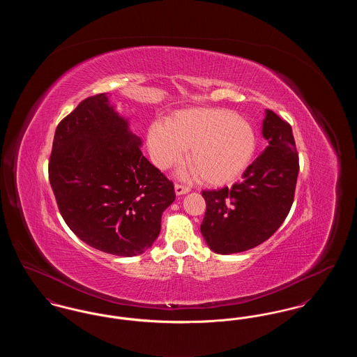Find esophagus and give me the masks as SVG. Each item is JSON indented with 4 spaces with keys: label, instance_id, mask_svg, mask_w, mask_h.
Here are the masks:
<instances>
[{
    "label": "esophagus",
    "instance_id": "esophagus-1",
    "mask_svg": "<svg viewBox=\"0 0 357 357\" xmlns=\"http://www.w3.org/2000/svg\"><path fill=\"white\" fill-rule=\"evenodd\" d=\"M190 191V187L181 185V183H175V192L176 195H183Z\"/></svg>",
    "mask_w": 357,
    "mask_h": 357
}]
</instances>
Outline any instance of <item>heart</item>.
Here are the masks:
<instances>
[{
    "instance_id": "heart-1",
    "label": "heart",
    "mask_w": 357,
    "mask_h": 357,
    "mask_svg": "<svg viewBox=\"0 0 357 357\" xmlns=\"http://www.w3.org/2000/svg\"><path fill=\"white\" fill-rule=\"evenodd\" d=\"M147 147L159 169L178 165L187 150V163L206 185H225L245 170L255 150L250 123L225 109L191 108L166 121L153 123Z\"/></svg>"
}]
</instances>
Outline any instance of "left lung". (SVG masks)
Returning a JSON list of instances; mask_svg holds the SVG:
<instances>
[{
  "instance_id": "obj_1",
  "label": "left lung",
  "mask_w": 357,
  "mask_h": 357,
  "mask_svg": "<svg viewBox=\"0 0 357 357\" xmlns=\"http://www.w3.org/2000/svg\"><path fill=\"white\" fill-rule=\"evenodd\" d=\"M266 150L231 188L202 191L201 233L218 255L246 252L272 237L288 217L298 175V153L288 121L271 109L262 123Z\"/></svg>"
}]
</instances>
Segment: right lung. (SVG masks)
<instances>
[{"label": "right lung", "mask_w": 357, "mask_h": 357, "mask_svg": "<svg viewBox=\"0 0 357 357\" xmlns=\"http://www.w3.org/2000/svg\"><path fill=\"white\" fill-rule=\"evenodd\" d=\"M105 93L86 98L56 128L50 182L60 214L86 245L120 257L151 248L174 183L140 151Z\"/></svg>", "instance_id": "obj_1"}]
</instances>
